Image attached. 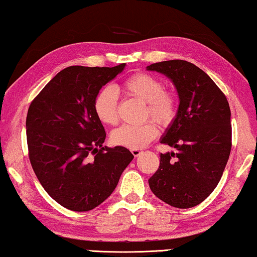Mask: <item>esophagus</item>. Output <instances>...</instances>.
Masks as SVG:
<instances>
[{"instance_id": "esophagus-1", "label": "esophagus", "mask_w": 257, "mask_h": 257, "mask_svg": "<svg viewBox=\"0 0 257 257\" xmlns=\"http://www.w3.org/2000/svg\"><path fill=\"white\" fill-rule=\"evenodd\" d=\"M131 152H132V155H133L134 157H138V156H140V155L142 154V150H139V149H132V150H131Z\"/></svg>"}]
</instances>
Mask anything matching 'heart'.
<instances>
[{"label": "heart", "mask_w": 257, "mask_h": 257, "mask_svg": "<svg viewBox=\"0 0 257 257\" xmlns=\"http://www.w3.org/2000/svg\"><path fill=\"white\" fill-rule=\"evenodd\" d=\"M124 91L138 100L147 103L145 117L150 116L161 125H169L178 110L177 98L165 91L163 81L148 73H136L125 80L121 85ZM94 112L102 124L115 125L118 121L117 96L111 88H103L94 98ZM158 136V127L154 121L141 125H121L110 134L116 146L128 149H142Z\"/></svg>", "instance_id": "heart-1"}]
</instances>
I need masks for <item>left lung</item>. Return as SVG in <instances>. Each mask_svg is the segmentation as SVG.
<instances>
[{"label":"left lung","instance_id":"left-lung-1","mask_svg":"<svg viewBox=\"0 0 257 257\" xmlns=\"http://www.w3.org/2000/svg\"><path fill=\"white\" fill-rule=\"evenodd\" d=\"M167 76L179 99L177 115L160 142L176 151L160 154L149 185L165 203L178 209L203 202L221 179L231 150V112L223 92L200 67L183 60L147 66Z\"/></svg>","mask_w":257,"mask_h":257}]
</instances>
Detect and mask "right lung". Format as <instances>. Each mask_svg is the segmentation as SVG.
<instances>
[{
  "instance_id": "obj_1",
  "label": "right lung",
  "mask_w": 257,
  "mask_h": 257,
  "mask_svg": "<svg viewBox=\"0 0 257 257\" xmlns=\"http://www.w3.org/2000/svg\"><path fill=\"white\" fill-rule=\"evenodd\" d=\"M125 65L66 67L29 106L31 166L48 195L69 210L82 212L101 204L134 158L124 147H102L106 132L93 107L99 90Z\"/></svg>"
}]
</instances>
